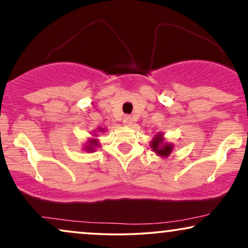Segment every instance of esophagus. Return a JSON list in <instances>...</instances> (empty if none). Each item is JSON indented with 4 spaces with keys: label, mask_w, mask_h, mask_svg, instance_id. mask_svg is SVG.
Returning <instances> with one entry per match:
<instances>
[{
    "label": "esophagus",
    "mask_w": 248,
    "mask_h": 248,
    "mask_svg": "<svg viewBox=\"0 0 248 248\" xmlns=\"http://www.w3.org/2000/svg\"><path fill=\"white\" fill-rule=\"evenodd\" d=\"M131 124H133V118H131L130 115H126V117L124 118V124H126V126H130Z\"/></svg>",
    "instance_id": "34e87169"
}]
</instances>
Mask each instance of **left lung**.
Here are the masks:
<instances>
[{"label": "left lung", "instance_id": "left-lung-1", "mask_svg": "<svg viewBox=\"0 0 248 248\" xmlns=\"http://www.w3.org/2000/svg\"><path fill=\"white\" fill-rule=\"evenodd\" d=\"M151 146L153 151H155V153H158L159 155H164V156H167L170 155L171 150H173V145H171V144H162L161 135H156L155 139L152 140Z\"/></svg>", "mask_w": 248, "mask_h": 248}]
</instances>
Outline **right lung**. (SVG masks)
Here are the masks:
<instances>
[{
	"label": "right lung",
	"instance_id": "obj_1",
	"mask_svg": "<svg viewBox=\"0 0 248 248\" xmlns=\"http://www.w3.org/2000/svg\"><path fill=\"white\" fill-rule=\"evenodd\" d=\"M97 145H98V144H97V140H90V143H89V146H87V150H88V151H93V146H97Z\"/></svg>",
	"mask_w": 248,
	"mask_h": 248
}]
</instances>
